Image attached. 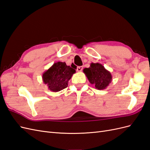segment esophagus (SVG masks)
I'll return each mask as SVG.
<instances>
[{
	"label": "esophagus",
	"instance_id": "1",
	"mask_svg": "<svg viewBox=\"0 0 150 150\" xmlns=\"http://www.w3.org/2000/svg\"><path fill=\"white\" fill-rule=\"evenodd\" d=\"M83 66H78L77 67V71H78V72H81V71H82V70H83Z\"/></svg>",
	"mask_w": 150,
	"mask_h": 150
}]
</instances>
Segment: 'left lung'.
<instances>
[{"mask_svg": "<svg viewBox=\"0 0 150 150\" xmlns=\"http://www.w3.org/2000/svg\"><path fill=\"white\" fill-rule=\"evenodd\" d=\"M83 72L89 83L98 90L106 89L111 83V72L99 63H91L89 67L84 68Z\"/></svg>", "mask_w": 150, "mask_h": 150, "instance_id": "1", "label": "left lung"}]
</instances>
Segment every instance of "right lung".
<instances>
[{
  "label": "right lung",
  "mask_w": 150,
  "mask_h": 150,
  "mask_svg": "<svg viewBox=\"0 0 150 150\" xmlns=\"http://www.w3.org/2000/svg\"><path fill=\"white\" fill-rule=\"evenodd\" d=\"M75 72L76 70L67 66L66 62H55L44 72L42 81L50 91L58 92L67 87L68 81Z\"/></svg>",
  "instance_id": "right-lung-1"
}]
</instances>
